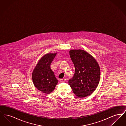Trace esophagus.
<instances>
[{"instance_id":"esophagus-1","label":"esophagus","mask_w":126,"mask_h":126,"mask_svg":"<svg viewBox=\"0 0 126 126\" xmlns=\"http://www.w3.org/2000/svg\"><path fill=\"white\" fill-rule=\"evenodd\" d=\"M66 79L65 78H62V79H60V82H65L66 81Z\"/></svg>"}]
</instances>
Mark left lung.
Listing matches in <instances>:
<instances>
[{"label": "left lung", "instance_id": "left-lung-1", "mask_svg": "<svg viewBox=\"0 0 126 126\" xmlns=\"http://www.w3.org/2000/svg\"><path fill=\"white\" fill-rule=\"evenodd\" d=\"M69 55L75 72L68 81L73 93L80 98L91 95L96 89L100 79V66L91 54L82 49H71Z\"/></svg>", "mask_w": 126, "mask_h": 126}]
</instances>
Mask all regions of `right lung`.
Listing matches in <instances>:
<instances>
[{"mask_svg":"<svg viewBox=\"0 0 126 126\" xmlns=\"http://www.w3.org/2000/svg\"><path fill=\"white\" fill-rule=\"evenodd\" d=\"M56 54L57 52L48 53L42 56L32 73V82L35 87L47 94L53 91L58 83L50 68V64Z\"/></svg>","mask_w":126,"mask_h":126,"instance_id":"right-lung-1","label":"right lung"}]
</instances>
